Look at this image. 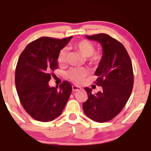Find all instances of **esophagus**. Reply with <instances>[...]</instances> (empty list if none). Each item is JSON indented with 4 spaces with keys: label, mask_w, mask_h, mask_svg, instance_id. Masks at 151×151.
I'll return each instance as SVG.
<instances>
[{
    "label": "esophagus",
    "mask_w": 151,
    "mask_h": 151,
    "mask_svg": "<svg viewBox=\"0 0 151 151\" xmlns=\"http://www.w3.org/2000/svg\"><path fill=\"white\" fill-rule=\"evenodd\" d=\"M81 87L77 86H72V91L73 92H77V91L81 90Z\"/></svg>",
    "instance_id": "1"
}]
</instances>
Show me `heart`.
<instances>
[{
    "mask_svg": "<svg viewBox=\"0 0 151 151\" xmlns=\"http://www.w3.org/2000/svg\"><path fill=\"white\" fill-rule=\"evenodd\" d=\"M73 47L83 56L86 58H88V60L90 63H98L100 60L101 55L99 53H93L95 51V46L91 42L86 40H82L78 41L74 43ZM68 54V51L67 48H63L60 51L58 57L59 63L64 64L66 62ZM87 74L88 72L86 70L74 68V69L70 70L67 73V77L75 83H81L83 81Z\"/></svg>",
    "mask_w": 151,
    "mask_h": 151,
    "instance_id": "1",
    "label": "heart"
}]
</instances>
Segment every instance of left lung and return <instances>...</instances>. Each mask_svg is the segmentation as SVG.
I'll return each mask as SVG.
<instances>
[{
    "mask_svg": "<svg viewBox=\"0 0 151 151\" xmlns=\"http://www.w3.org/2000/svg\"><path fill=\"white\" fill-rule=\"evenodd\" d=\"M86 37L102 45V56L95 75L102 91L93 94L92 89L86 87L88 99L83 109L91 120L104 123L116 117L129 100L134 83L132 65L124 46L111 36L100 33Z\"/></svg>",
    "mask_w": 151,
    "mask_h": 151,
    "instance_id": "obj_1",
    "label": "left lung"
}]
</instances>
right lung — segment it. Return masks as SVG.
<instances>
[{
	"instance_id": "1",
	"label": "right lung",
	"mask_w": 151,
	"mask_h": 151,
	"mask_svg": "<svg viewBox=\"0 0 151 151\" xmlns=\"http://www.w3.org/2000/svg\"><path fill=\"white\" fill-rule=\"evenodd\" d=\"M72 37L62 40L42 37L30 42L21 53L16 70L15 86L23 107L34 119L49 122L61 114L72 88L65 81L50 87L52 72L58 68V53Z\"/></svg>"
}]
</instances>
